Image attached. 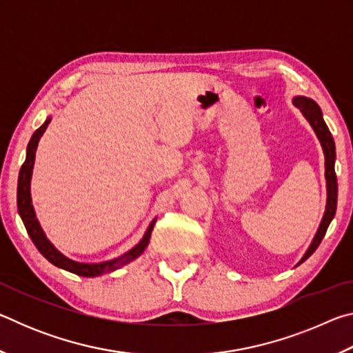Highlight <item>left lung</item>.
Instances as JSON below:
<instances>
[{
	"instance_id": "8db88e82",
	"label": "left lung",
	"mask_w": 353,
	"mask_h": 353,
	"mask_svg": "<svg viewBox=\"0 0 353 353\" xmlns=\"http://www.w3.org/2000/svg\"><path fill=\"white\" fill-rule=\"evenodd\" d=\"M292 103L297 107V109H301V112L303 113V117L308 119V123L312 124L313 130L318 135V139L321 141V146L324 149V155H325V181H327V205H325V213H324V218L321 221V225L318 232H316L314 235V240L310 244L308 250L305 252V255L302 256V260L299 261V265L301 263L305 261L310 255H312L318 246L322 241V238H324L325 232L328 229V225H330L332 219L334 216V213H336V202H338V182H336V172H334V159H336V151H334V141H333V137L330 134V130H328L327 124L324 121V118H322V112H321V107L314 103L313 99L305 98V97H296L292 99Z\"/></svg>"
}]
</instances>
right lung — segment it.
Returning <instances> with one entry per match:
<instances>
[{
  "instance_id": "1",
  "label": "right lung",
  "mask_w": 353,
  "mask_h": 353,
  "mask_svg": "<svg viewBox=\"0 0 353 353\" xmlns=\"http://www.w3.org/2000/svg\"><path fill=\"white\" fill-rule=\"evenodd\" d=\"M51 118H46V121L41 124V126L35 130L34 135L31 137V141H29L28 149H26V160L25 163L21 165L20 174H19V187H17V207H19V213L23 219V224H25L28 235L31 236L32 243L35 244V248L39 249V252L45 256L48 261H51L52 265H56L59 268H62L65 271H70L73 274H77V276L82 277H97L101 276V274H107L118 270L124 265H128L129 261L135 260L137 256L143 254V250L146 249L149 238H151V232L154 229L155 219L149 224L148 230L143 240L137 244L135 248H132L124 255L119 256V259L110 260V261H104V263H93V265H88V263H77L67 259V256L62 255L59 250L52 246L51 241L48 240L46 235L41 230V227L39 224L37 218H35V212L32 207V199H31V177H32V168H34V160H35V151H37V145L40 137L43 135V132L50 124Z\"/></svg>"
}]
</instances>
